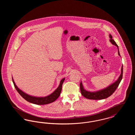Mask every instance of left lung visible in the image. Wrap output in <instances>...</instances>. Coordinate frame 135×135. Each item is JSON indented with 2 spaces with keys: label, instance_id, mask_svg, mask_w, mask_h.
<instances>
[{
  "label": "left lung",
  "instance_id": "1",
  "mask_svg": "<svg viewBox=\"0 0 135 135\" xmlns=\"http://www.w3.org/2000/svg\"><path fill=\"white\" fill-rule=\"evenodd\" d=\"M109 37L110 38V41L111 42V43L112 45H115L117 47L118 55L120 56L119 52V50H118V46L116 44L115 41L112 39V36H111V34H109ZM122 74H123V67L122 65V69H121V74L118 77V78L117 79V80L113 84H110L107 88H105L102 90H99L96 91H89L84 90L82 83L81 82L80 84V89L81 91V93L83 96L88 99L102 100V99H106L110 96L111 95H112L113 93L115 91V90L117 88L118 85L119 84L122 79Z\"/></svg>",
  "mask_w": 135,
  "mask_h": 135
}]
</instances>
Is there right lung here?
Masks as SVG:
<instances>
[{"label": "right lung", "mask_w": 135, "mask_h": 135, "mask_svg": "<svg viewBox=\"0 0 135 135\" xmlns=\"http://www.w3.org/2000/svg\"><path fill=\"white\" fill-rule=\"evenodd\" d=\"M12 79H13V83L16 89L19 93L20 95L25 100H26L27 101L30 103L36 104V105H45V104H50L54 102L55 100H56L58 99V97L60 96L61 90H62V84L64 81L65 78L61 80L60 84L56 90L50 95L45 97H34L28 95L27 94L24 93V91H23L22 90H20L17 87V86L15 83L14 80H13V77H12Z\"/></svg>", "instance_id": "obj_1"}]
</instances>
